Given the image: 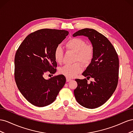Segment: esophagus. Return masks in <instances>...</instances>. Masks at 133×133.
<instances>
[{
  "label": "esophagus",
  "mask_w": 133,
  "mask_h": 133,
  "mask_svg": "<svg viewBox=\"0 0 133 133\" xmlns=\"http://www.w3.org/2000/svg\"><path fill=\"white\" fill-rule=\"evenodd\" d=\"M72 81V79H71V78H68V77L66 78V81H67V82H70V81Z\"/></svg>",
  "instance_id": "34e87169"
}]
</instances>
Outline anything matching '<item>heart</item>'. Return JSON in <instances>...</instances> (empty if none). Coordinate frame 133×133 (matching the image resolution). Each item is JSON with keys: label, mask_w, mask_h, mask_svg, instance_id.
Returning <instances> with one entry per match:
<instances>
[{"label": "heart", "mask_w": 133, "mask_h": 133, "mask_svg": "<svg viewBox=\"0 0 133 133\" xmlns=\"http://www.w3.org/2000/svg\"><path fill=\"white\" fill-rule=\"evenodd\" d=\"M65 47L67 51L75 53L74 62H79L83 66H88L94 57V48L90 43H86L85 39L81 38H72L65 43ZM55 61L59 64L62 63L63 60L64 51L60 45L56 47L54 53ZM79 62L71 65H65L58 69L59 74L68 78H72L80 73L82 70V66Z\"/></svg>", "instance_id": "1"}]
</instances>
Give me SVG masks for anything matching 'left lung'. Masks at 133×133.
<instances>
[{"mask_svg": "<svg viewBox=\"0 0 133 133\" xmlns=\"http://www.w3.org/2000/svg\"><path fill=\"white\" fill-rule=\"evenodd\" d=\"M88 37L94 48V57L82 75L86 78L76 79L77 87L74 90L75 98L79 104L88 109L100 107L107 102L115 91L118 83L119 61L118 56L107 37L96 30L84 28L73 36ZM91 77L94 82L87 83Z\"/></svg>", "mask_w": 133, "mask_h": 133, "instance_id": "obj_1", "label": "left lung"}]
</instances>
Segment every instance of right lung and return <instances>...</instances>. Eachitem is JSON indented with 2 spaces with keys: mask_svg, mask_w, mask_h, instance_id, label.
Returning a JSON list of instances; mask_svg holds the SVG:
<instances>
[{
  "mask_svg": "<svg viewBox=\"0 0 133 133\" xmlns=\"http://www.w3.org/2000/svg\"><path fill=\"white\" fill-rule=\"evenodd\" d=\"M68 35L64 30L39 29L26 36L18 48L14 58L15 81L23 96L33 105L43 107L52 104L65 84L62 75L48 79L44 75L56 72L55 49Z\"/></svg>",
  "mask_w": 133,
  "mask_h": 133,
  "instance_id": "obj_1",
  "label": "right lung"
}]
</instances>
